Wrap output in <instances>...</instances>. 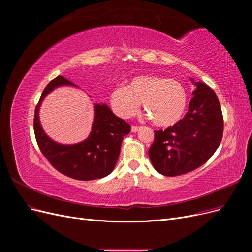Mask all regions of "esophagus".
<instances>
[{
    "mask_svg": "<svg viewBox=\"0 0 252 252\" xmlns=\"http://www.w3.org/2000/svg\"><path fill=\"white\" fill-rule=\"evenodd\" d=\"M139 129H140V127H138V126H131V131L132 132H138Z\"/></svg>",
    "mask_w": 252,
    "mask_h": 252,
    "instance_id": "obj_1",
    "label": "esophagus"
}]
</instances>
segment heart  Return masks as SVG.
<instances>
[{
    "label": "heart",
    "instance_id": "b5f03b06",
    "mask_svg": "<svg viewBox=\"0 0 252 252\" xmlns=\"http://www.w3.org/2000/svg\"><path fill=\"white\" fill-rule=\"evenodd\" d=\"M109 103L121 119L134 116L142 103L152 123L158 127H169L184 116L187 94L178 81L145 74L131 78L127 86L114 87L109 94Z\"/></svg>",
    "mask_w": 252,
    "mask_h": 252
}]
</instances>
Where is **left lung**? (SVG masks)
I'll return each instance as SVG.
<instances>
[{
  "mask_svg": "<svg viewBox=\"0 0 252 252\" xmlns=\"http://www.w3.org/2000/svg\"><path fill=\"white\" fill-rule=\"evenodd\" d=\"M196 86L186 116L165 130L155 131L148 150L155 169L177 177L205 164L223 138L224 121L218 96L208 85L191 79Z\"/></svg>",
  "mask_w": 252,
  "mask_h": 252,
  "instance_id": "1",
  "label": "left lung"
}]
</instances>
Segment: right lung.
<instances>
[{
	"label": "right lung",
	"mask_w": 252,
	"mask_h": 252,
	"mask_svg": "<svg viewBox=\"0 0 252 252\" xmlns=\"http://www.w3.org/2000/svg\"><path fill=\"white\" fill-rule=\"evenodd\" d=\"M74 84L58 75L44 89L34 111V134L42 154L55 168L67 177L90 181L102 179L112 172L120 156L123 138L130 132V125L113 114L106 104H94V120L86 140L73 145L59 144L44 132L39 119L42 101L59 87Z\"/></svg>",
	"instance_id": "1"
}]
</instances>
